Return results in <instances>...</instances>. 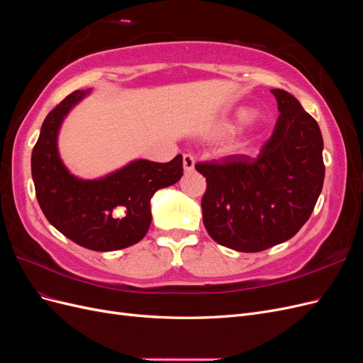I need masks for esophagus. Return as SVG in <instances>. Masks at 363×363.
<instances>
[{"instance_id": "1", "label": "esophagus", "mask_w": 363, "mask_h": 363, "mask_svg": "<svg viewBox=\"0 0 363 363\" xmlns=\"http://www.w3.org/2000/svg\"><path fill=\"white\" fill-rule=\"evenodd\" d=\"M183 168L186 172H192L195 168V159L191 155H184L183 156Z\"/></svg>"}]
</instances>
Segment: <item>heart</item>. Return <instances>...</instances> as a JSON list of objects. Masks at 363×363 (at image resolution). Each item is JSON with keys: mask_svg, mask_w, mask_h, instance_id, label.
Listing matches in <instances>:
<instances>
[{"mask_svg": "<svg viewBox=\"0 0 363 363\" xmlns=\"http://www.w3.org/2000/svg\"><path fill=\"white\" fill-rule=\"evenodd\" d=\"M251 116V111L247 107V106H240L238 107L236 111L228 115L225 118H223L219 123L213 127V135L218 136V138H227V136H232L233 133H236V131L239 130V127L245 124L247 121L250 119ZM252 118H257L256 115Z\"/></svg>", "mask_w": 363, "mask_h": 363, "instance_id": "heart-1", "label": "heart"}]
</instances>
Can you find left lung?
<instances>
[{"instance_id": "left-lung-1", "label": "left lung", "mask_w": 363, "mask_h": 363, "mask_svg": "<svg viewBox=\"0 0 363 363\" xmlns=\"http://www.w3.org/2000/svg\"><path fill=\"white\" fill-rule=\"evenodd\" d=\"M276 96L280 116L260 155L196 163L207 189L203 223L219 245L257 252L291 239L306 224L323 191V135L295 96Z\"/></svg>"}]
</instances>
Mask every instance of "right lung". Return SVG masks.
Wrapping results in <instances>:
<instances>
[{
    "mask_svg": "<svg viewBox=\"0 0 363 363\" xmlns=\"http://www.w3.org/2000/svg\"><path fill=\"white\" fill-rule=\"evenodd\" d=\"M87 91H75L47 115L31 152V175L43 215L62 235L94 251H115L138 244L151 224V196L177 183L183 157L157 163L136 159L100 179L75 177L57 147L65 118Z\"/></svg>",
    "mask_w": 363,
    "mask_h": 363,
    "instance_id": "right-lung-1",
    "label": "right lung"
}]
</instances>
